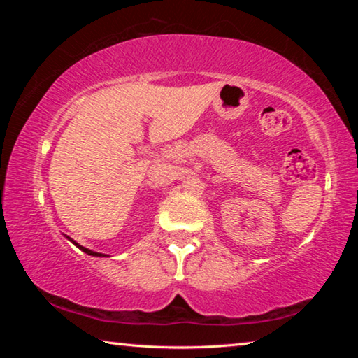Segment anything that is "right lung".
Here are the masks:
<instances>
[{"label":"right lung","instance_id":"1","mask_svg":"<svg viewBox=\"0 0 358 358\" xmlns=\"http://www.w3.org/2000/svg\"><path fill=\"white\" fill-rule=\"evenodd\" d=\"M72 243H74L77 248H80V250L83 251V252H87V254H90V256H104V254H99V252H93V251H90V250H87V248H83V246H80V245H77L76 241H72Z\"/></svg>","mask_w":358,"mask_h":358}]
</instances>
